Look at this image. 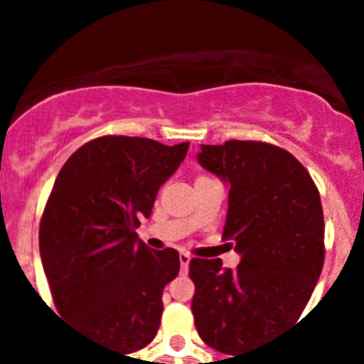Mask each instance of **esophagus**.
Returning a JSON list of instances; mask_svg holds the SVG:
<instances>
[{
  "mask_svg": "<svg viewBox=\"0 0 364 364\" xmlns=\"http://www.w3.org/2000/svg\"><path fill=\"white\" fill-rule=\"evenodd\" d=\"M189 262H191V257L188 253H180V266H182V272H188Z\"/></svg>",
  "mask_w": 364,
  "mask_h": 364,
  "instance_id": "34e87169",
  "label": "esophagus"
}]
</instances>
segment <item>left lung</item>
<instances>
[{"label": "left lung", "mask_w": 364, "mask_h": 364, "mask_svg": "<svg viewBox=\"0 0 364 364\" xmlns=\"http://www.w3.org/2000/svg\"><path fill=\"white\" fill-rule=\"evenodd\" d=\"M198 164L230 184L222 239L240 255L191 259V310L200 339L222 353L247 352L301 317L324 262L319 191L294 154L264 142L200 146Z\"/></svg>", "instance_id": "obj_1"}]
</instances>
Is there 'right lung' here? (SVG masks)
<instances>
[{
	"mask_svg": "<svg viewBox=\"0 0 364 364\" xmlns=\"http://www.w3.org/2000/svg\"><path fill=\"white\" fill-rule=\"evenodd\" d=\"M188 147L95 138L63 164L45 205L40 255L54 304L117 352H136L154 339L164 286L178 275V252L151 250L134 230Z\"/></svg>",
	"mask_w": 364,
	"mask_h": 364,
	"instance_id": "1",
	"label": "right lung"
}]
</instances>
